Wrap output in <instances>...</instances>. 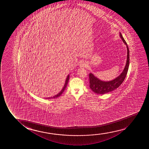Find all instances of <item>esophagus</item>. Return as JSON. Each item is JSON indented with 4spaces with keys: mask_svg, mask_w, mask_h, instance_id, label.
Returning <instances> with one entry per match:
<instances>
[{
    "mask_svg": "<svg viewBox=\"0 0 149 149\" xmlns=\"http://www.w3.org/2000/svg\"><path fill=\"white\" fill-rule=\"evenodd\" d=\"M86 63L85 62L83 61V62H81L80 63V67H86Z\"/></svg>",
    "mask_w": 149,
    "mask_h": 149,
    "instance_id": "esophagus-1",
    "label": "esophagus"
}]
</instances>
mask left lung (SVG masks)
<instances>
[{"label":"left lung","instance_id":"8db88e82","mask_svg":"<svg viewBox=\"0 0 149 149\" xmlns=\"http://www.w3.org/2000/svg\"><path fill=\"white\" fill-rule=\"evenodd\" d=\"M119 33L120 37L122 40L123 42L126 45L127 49V56L126 65L120 75L118 76L117 77L114 78V79L110 81H105L101 80L94 75L93 74L90 73V87L91 89L96 94L103 95L107 94L109 92L113 91L120 86V84H122L123 82L124 81L126 76L129 65V50L127 44L124 38L123 37L122 35L120 33Z\"/></svg>","mask_w":149,"mask_h":149}]
</instances>
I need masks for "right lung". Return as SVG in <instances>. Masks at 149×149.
<instances>
[{"label":"right lung","mask_w":149,"mask_h":149,"mask_svg":"<svg viewBox=\"0 0 149 149\" xmlns=\"http://www.w3.org/2000/svg\"><path fill=\"white\" fill-rule=\"evenodd\" d=\"M69 75H68L67 76V77L66 78V79H65V84H64V86H63V88H62V90L61 91V92L58 93L57 95H56L55 96H53V97H48V98H46L45 99H54V98H57V97H58L59 96H61V94H63V93L64 92V91L65 90V88L67 87V86L68 83V82H69Z\"/></svg>","instance_id":"right-lung-1"}]
</instances>
